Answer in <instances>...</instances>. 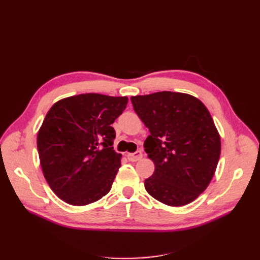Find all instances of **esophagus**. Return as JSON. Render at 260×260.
Instances as JSON below:
<instances>
[{
    "label": "esophagus",
    "mask_w": 260,
    "mask_h": 260,
    "mask_svg": "<svg viewBox=\"0 0 260 260\" xmlns=\"http://www.w3.org/2000/svg\"><path fill=\"white\" fill-rule=\"evenodd\" d=\"M127 157H128V159L130 161H138V160H140L141 158H142V152L138 151L136 153H129L127 155Z\"/></svg>",
    "instance_id": "34e87169"
}]
</instances>
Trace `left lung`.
<instances>
[{"mask_svg": "<svg viewBox=\"0 0 260 260\" xmlns=\"http://www.w3.org/2000/svg\"><path fill=\"white\" fill-rule=\"evenodd\" d=\"M131 102L151 136L144 142L154 161L147 193L168 206H184L206 190L221 152L210 113L190 94L162 91L132 96Z\"/></svg>", "mask_w": 260, "mask_h": 260, "instance_id": "obj_1", "label": "left lung"}]
</instances>
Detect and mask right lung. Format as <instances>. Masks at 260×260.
<instances>
[{"label":"right lung","mask_w":260,"mask_h":260,"mask_svg":"<svg viewBox=\"0 0 260 260\" xmlns=\"http://www.w3.org/2000/svg\"><path fill=\"white\" fill-rule=\"evenodd\" d=\"M127 103V96L85 93L56 102L46 114L37 137L39 158L60 200L84 206L111 191L121 166L112 123Z\"/></svg>","instance_id":"right-lung-1"}]
</instances>
